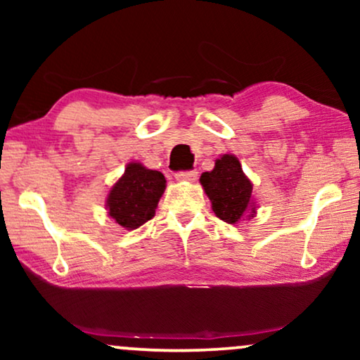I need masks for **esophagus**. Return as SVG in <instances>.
I'll return each mask as SVG.
<instances>
[{
	"label": "esophagus",
	"mask_w": 360,
	"mask_h": 360,
	"mask_svg": "<svg viewBox=\"0 0 360 360\" xmlns=\"http://www.w3.org/2000/svg\"><path fill=\"white\" fill-rule=\"evenodd\" d=\"M196 176H198V172L195 170H181L175 174V179L180 181H195Z\"/></svg>",
	"instance_id": "34e87169"
}]
</instances>
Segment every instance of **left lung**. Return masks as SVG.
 <instances>
[{
    "instance_id": "8db88e82",
    "label": "left lung",
    "mask_w": 360,
    "mask_h": 360,
    "mask_svg": "<svg viewBox=\"0 0 360 360\" xmlns=\"http://www.w3.org/2000/svg\"><path fill=\"white\" fill-rule=\"evenodd\" d=\"M201 185L211 200L214 214L224 223L236 224L252 206V184L240 169L234 155L224 154L216 160L214 169L201 175Z\"/></svg>"
}]
</instances>
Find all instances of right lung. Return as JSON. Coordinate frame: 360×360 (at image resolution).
Masks as SVG:
<instances>
[{"mask_svg": "<svg viewBox=\"0 0 360 360\" xmlns=\"http://www.w3.org/2000/svg\"><path fill=\"white\" fill-rule=\"evenodd\" d=\"M164 190L165 176L160 172L132 162L108 195L110 216L122 228H139L155 216L157 203Z\"/></svg>", "mask_w": 360, "mask_h": 360, "instance_id": "add662e5", "label": "right lung"}]
</instances>
